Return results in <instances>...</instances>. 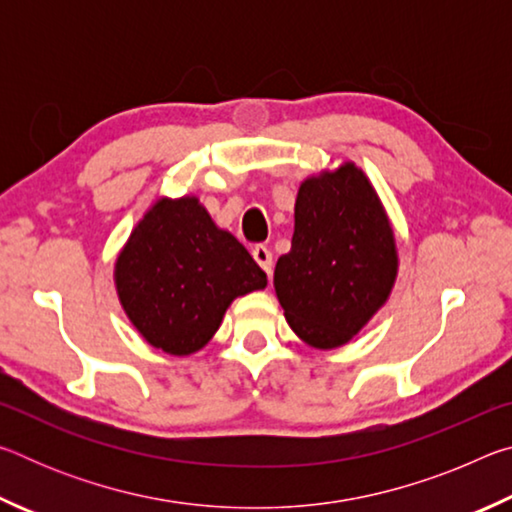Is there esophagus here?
<instances>
[{"label": "esophagus", "instance_id": "1", "mask_svg": "<svg viewBox=\"0 0 512 512\" xmlns=\"http://www.w3.org/2000/svg\"><path fill=\"white\" fill-rule=\"evenodd\" d=\"M253 257H255V262L264 268V273L271 277V273H273V255H271V250L259 244V246L253 248Z\"/></svg>", "mask_w": 512, "mask_h": 512}]
</instances>
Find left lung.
Returning a JSON list of instances; mask_svg holds the SVG:
<instances>
[{"instance_id":"8db88e82","label":"left lung","mask_w":512,"mask_h":512,"mask_svg":"<svg viewBox=\"0 0 512 512\" xmlns=\"http://www.w3.org/2000/svg\"><path fill=\"white\" fill-rule=\"evenodd\" d=\"M291 250L273 287L289 327L316 350L350 343L391 298L400 255L391 216L354 162L302 180Z\"/></svg>"}]
</instances>
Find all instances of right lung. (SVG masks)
Returning <instances> with one entry per match:
<instances>
[{
  "label": "right lung",
  "mask_w": 512,
  "mask_h": 512,
  "mask_svg": "<svg viewBox=\"0 0 512 512\" xmlns=\"http://www.w3.org/2000/svg\"><path fill=\"white\" fill-rule=\"evenodd\" d=\"M112 277L133 327L171 357L203 350L232 302L266 287V273L244 244L194 194L160 196L144 212Z\"/></svg>",
  "instance_id": "right-lung-1"
}]
</instances>
